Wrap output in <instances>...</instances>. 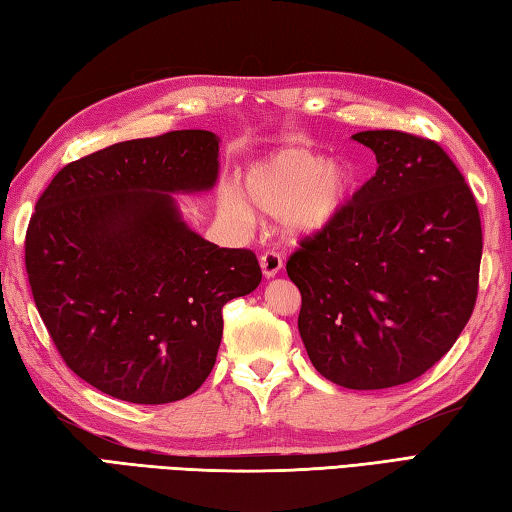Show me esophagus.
Listing matches in <instances>:
<instances>
[{"mask_svg": "<svg viewBox=\"0 0 512 512\" xmlns=\"http://www.w3.org/2000/svg\"><path fill=\"white\" fill-rule=\"evenodd\" d=\"M260 269H263L265 278H274L283 269V258L276 252H265L260 256Z\"/></svg>", "mask_w": 512, "mask_h": 512, "instance_id": "34e87169", "label": "esophagus"}]
</instances>
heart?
Returning <instances> with one entry per match:
<instances>
[{
	"instance_id": "1",
	"label": "heart",
	"mask_w": 512,
	"mask_h": 512,
	"mask_svg": "<svg viewBox=\"0 0 512 512\" xmlns=\"http://www.w3.org/2000/svg\"><path fill=\"white\" fill-rule=\"evenodd\" d=\"M356 171L345 160H323L310 149L289 147L254 162L245 171L249 205L267 216H283L289 236L305 238L330 227L350 202ZM223 207L238 223H252V211L234 191Z\"/></svg>"
}]
</instances>
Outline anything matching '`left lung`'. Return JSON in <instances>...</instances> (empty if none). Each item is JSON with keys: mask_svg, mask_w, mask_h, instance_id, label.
Instances as JSON below:
<instances>
[{"mask_svg": "<svg viewBox=\"0 0 512 512\" xmlns=\"http://www.w3.org/2000/svg\"><path fill=\"white\" fill-rule=\"evenodd\" d=\"M376 173L334 223L287 260L301 289L298 332L325 379L383 390L430 370L475 310L481 220L475 196L435 140L352 136Z\"/></svg>", "mask_w": 512, "mask_h": 512, "instance_id": "1", "label": "left lung"}]
</instances>
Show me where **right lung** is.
Here are the masks:
<instances>
[{
    "label": "right lung",
    "instance_id": "obj_1",
    "mask_svg": "<svg viewBox=\"0 0 512 512\" xmlns=\"http://www.w3.org/2000/svg\"><path fill=\"white\" fill-rule=\"evenodd\" d=\"M202 129L111 144L57 171L26 229L37 312L69 368L129 403L194 394L223 339V307L258 287L249 249L209 243L171 194L218 180Z\"/></svg>",
    "mask_w": 512,
    "mask_h": 512
}]
</instances>
